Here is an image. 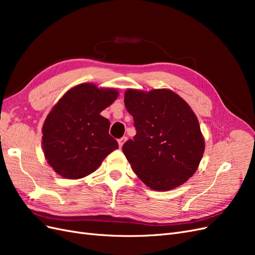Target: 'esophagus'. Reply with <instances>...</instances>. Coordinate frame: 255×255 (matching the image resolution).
<instances>
[{
	"label": "esophagus",
	"instance_id": "obj_1",
	"mask_svg": "<svg viewBox=\"0 0 255 255\" xmlns=\"http://www.w3.org/2000/svg\"><path fill=\"white\" fill-rule=\"evenodd\" d=\"M128 139V138L125 136V137H121L120 138V139H118V143H119V146H120V148H121V146L123 145V143H125L126 142V140Z\"/></svg>",
	"mask_w": 255,
	"mask_h": 255
}]
</instances>
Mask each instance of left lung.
I'll return each instance as SVG.
<instances>
[{"label":"left lung","mask_w":255,"mask_h":255,"mask_svg":"<svg viewBox=\"0 0 255 255\" xmlns=\"http://www.w3.org/2000/svg\"><path fill=\"white\" fill-rule=\"evenodd\" d=\"M136 135L122 151L137 176L154 190H170L194 174L204 152L195 113L168 89H128L125 95Z\"/></svg>","instance_id":"left-lung-1"}]
</instances>
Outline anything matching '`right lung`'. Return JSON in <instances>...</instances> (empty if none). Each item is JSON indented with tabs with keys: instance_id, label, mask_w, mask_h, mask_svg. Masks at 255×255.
<instances>
[{
	"instance_id": "right-lung-1",
	"label": "right lung",
	"mask_w": 255,
	"mask_h": 255,
	"mask_svg": "<svg viewBox=\"0 0 255 255\" xmlns=\"http://www.w3.org/2000/svg\"><path fill=\"white\" fill-rule=\"evenodd\" d=\"M117 97L115 89L81 84L53 107L42 128V146L49 165L59 175L81 179L118 149L109 133L110 120L100 115Z\"/></svg>"
}]
</instances>
